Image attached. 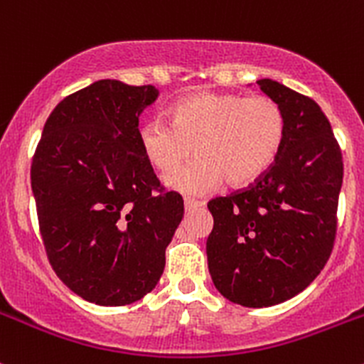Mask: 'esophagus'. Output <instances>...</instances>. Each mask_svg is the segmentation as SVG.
I'll list each match as a JSON object with an SVG mask.
<instances>
[{
	"label": "esophagus",
	"mask_w": 364,
	"mask_h": 364,
	"mask_svg": "<svg viewBox=\"0 0 364 364\" xmlns=\"http://www.w3.org/2000/svg\"><path fill=\"white\" fill-rule=\"evenodd\" d=\"M204 203H200V200H196V199H185V209L186 211H192V209H197V208H203Z\"/></svg>",
	"instance_id": "obj_1"
}]
</instances>
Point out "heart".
<instances>
[{
    "label": "heart",
    "mask_w": 364,
    "mask_h": 364,
    "mask_svg": "<svg viewBox=\"0 0 364 364\" xmlns=\"http://www.w3.org/2000/svg\"><path fill=\"white\" fill-rule=\"evenodd\" d=\"M284 109L269 97L240 93L190 95L168 109V123L151 119L139 128L146 160L171 172L193 153L188 165L164 179L168 188L203 196L218 188L245 186L277 160L285 139Z\"/></svg>",
    "instance_id": "b5f03b06"
}]
</instances>
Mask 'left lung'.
<instances>
[{"instance_id":"1","label":"left lung","mask_w":364,"mask_h":364,"mask_svg":"<svg viewBox=\"0 0 364 364\" xmlns=\"http://www.w3.org/2000/svg\"><path fill=\"white\" fill-rule=\"evenodd\" d=\"M260 90L284 109L277 160L252 186L209 200V274L223 297L248 308L291 299L331 255L343 181L340 146L311 98L271 79Z\"/></svg>"}]
</instances>
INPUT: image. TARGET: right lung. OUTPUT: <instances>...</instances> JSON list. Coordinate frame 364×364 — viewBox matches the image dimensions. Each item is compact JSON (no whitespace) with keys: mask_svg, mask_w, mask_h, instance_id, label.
<instances>
[{"mask_svg":"<svg viewBox=\"0 0 364 364\" xmlns=\"http://www.w3.org/2000/svg\"><path fill=\"white\" fill-rule=\"evenodd\" d=\"M155 86L102 79L61 100L43 127L31 188L47 257L72 292L123 306L159 284L183 199L165 192L139 144Z\"/></svg>","mask_w":364,"mask_h":364,"instance_id":"1","label":"right lung"}]
</instances>
